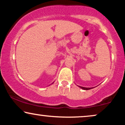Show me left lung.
<instances>
[{
    "instance_id": "obj_1",
    "label": "left lung",
    "mask_w": 125,
    "mask_h": 125,
    "mask_svg": "<svg viewBox=\"0 0 125 125\" xmlns=\"http://www.w3.org/2000/svg\"><path fill=\"white\" fill-rule=\"evenodd\" d=\"M80 88H81V89H83V90H89V89H91L93 88H85V87H82V86H79Z\"/></svg>"
}]
</instances>
